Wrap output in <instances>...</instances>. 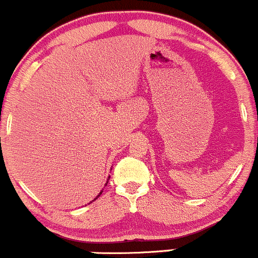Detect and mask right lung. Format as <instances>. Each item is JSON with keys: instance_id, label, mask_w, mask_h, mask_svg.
<instances>
[{"instance_id": "1", "label": "right lung", "mask_w": 258, "mask_h": 258, "mask_svg": "<svg viewBox=\"0 0 258 258\" xmlns=\"http://www.w3.org/2000/svg\"><path fill=\"white\" fill-rule=\"evenodd\" d=\"M108 179H109V177H108ZM108 179H107V182H106V185H107V183H108ZM102 192H103V190H101V192H99V193H98V196H97V197H96V198H95V199H93V201H96V199H97V198H98V197L102 195ZM93 201H92V202H93ZM92 202H91V203H92Z\"/></svg>"}]
</instances>
